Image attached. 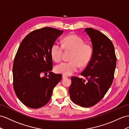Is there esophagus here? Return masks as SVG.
<instances>
[{
  "instance_id": "obj_1",
  "label": "esophagus",
  "mask_w": 129,
  "mask_h": 129,
  "mask_svg": "<svg viewBox=\"0 0 129 129\" xmlns=\"http://www.w3.org/2000/svg\"><path fill=\"white\" fill-rule=\"evenodd\" d=\"M62 78H63V79H66V78H67L68 77L66 76V75H63Z\"/></svg>"
}]
</instances>
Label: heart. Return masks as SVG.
<instances>
[{"label":"heart","instance_id":"heart-1","mask_svg":"<svg viewBox=\"0 0 129 129\" xmlns=\"http://www.w3.org/2000/svg\"><path fill=\"white\" fill-rule=\"evenodd\" d=\"M63 49L66 51H72L70 62H64L55 67L58 73L70 75L76 72L81 66H85L89 63L92 55V49L89 44L85 43L80 37L75 34L65 37L62 45L56 43L52 46L50 54L52 59L55 62L61 61Z\"/></svg>","mask_w":129,"mask_h":129}]
</instances>
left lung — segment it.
Returning <instances> with one entry per match:
<instances>
[{"instance_id": "left-lung-1", "label": "left lung", "mask_w": 129, "mask_h": 129, "mask_svg": "<svg viewBox=\"0 0 129 129\" xmlns=\"http://www.w3.org/2000/svg\"><path fill=\"white\" fill-rule=\"evenodd\" d=\"M91 39L92 55L81 75L87 80L72 77L69 88L71 99L83 107H90L101 101L111 87L117 62L114 45L108 38L91 28L85 29Z\"/></svg>"}]
</instances>
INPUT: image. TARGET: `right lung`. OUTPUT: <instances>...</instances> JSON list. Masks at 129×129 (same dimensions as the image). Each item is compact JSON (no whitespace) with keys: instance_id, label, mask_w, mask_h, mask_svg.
I'll return each mask as SVG.
<instances>
[{"instance_id":"obj_1","label":"right lung","mask_w":129,"mask_h":129,"mask_svg":"<svg viewBox=\"0 0 129 129\" xmlns=\"http://www.w3.org/2000/svg\"><path fill=\"white\" fill-rule=\"evenodd\" d=\"M63 32L51 27L34 30L25 37L18 49L12 68L13 86L18 99L28 107L36 109L47 104L62 79V74L51 72L50 50ZM48 72V76L41 77Z\"/></svg>"}]
</instances>
